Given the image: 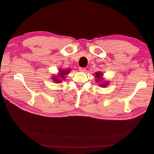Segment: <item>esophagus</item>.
I'll list each match as a JSON object with an SVG mask.
<instances>
[{"mask_svg": "<svg viewBox=\"0 0 154 154\" xmlns=\"http://www.w3.org/2000/svg\"><path fill=\"white\" fill-rule=\"evenodd\" d=\"M79 70L80 72H85V71H86V69L84 68V67H79Z\"/></svg>", "mask_w": 154, "mask_h": 154, "instance_id": "obj_1", "label": "esophagus"}]
</instances>
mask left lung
Masks as SVG:
<instances>
[{
	"instance_id": "8db88e82",
	"label": "left lung",
	"mask_w": 154,
	"mask_h": 154,
	"mask_svg": "<svg viewBox=\"0 0 154 154\" xmlns=\"http://www.w3.org/2000/svg\"><path fill=\"white\" fill-rule=\"evenodd\" d=\"M102 75V73H100V72H99L95 73V76H96V77H97L98 81H99V80H102V79H102V78H101ZM107 84H101L100 85H101L102 87H104V86H106Z\"/></svg>"
}]
</instances>
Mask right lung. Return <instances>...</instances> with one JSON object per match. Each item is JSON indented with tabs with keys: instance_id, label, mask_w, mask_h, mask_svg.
I'll use <instances>...</instances> for the list:
<instances>
[{
	"instance_id": "add662e5",
	"label": "right lung",
	"mask_w": 154,
	"mask_h": 154,
	"mask_svg": "<svg viewBox=\"0 0 154 154\" xmlns=\"http://www.w3.org/2000/svg\"><path fill=\"white\" fill-rule=\"evenodd\" d=\"M69 70H61V71H60V75H59V76H60V77H61V78H63L64 77V75H66V74H67V73H69ZM54 80H55V82H57V83H59V82H60V80L59 79H56V78H54Z\"/></svg>"
}]
</instances>
